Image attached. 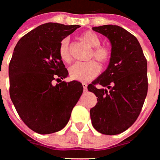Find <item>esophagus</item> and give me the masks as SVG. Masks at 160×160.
<instances>
[{
	"instance_id": "34e87169",
	"label": "esophagus",
	"mask_w": 160,
	"mask_h": 160,
	"mask_svg": "<svg viewBox=\"0 0 160 160\" xmlns=\"http://www.w3.org/2000/svg\"><path fill=\"white\" fill-rule=\"evenodd\" d=\"M82 87H83V89H84V91H86V90H87V87H88V84H87V83H85V82H83V83H82Z\"/></svg>"
}]
</instances>
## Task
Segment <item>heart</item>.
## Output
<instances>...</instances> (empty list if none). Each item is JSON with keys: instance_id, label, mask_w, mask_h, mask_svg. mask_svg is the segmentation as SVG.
I'll return each instance as SVG.
<instances>
[{"instance_id": "1", "label": "heart", "mask_w": 160, "mask_h": 160, "mask_svg": "<svg viewBox=\"0 0 160 160\" xmlns=\"http://www.w3.org/2000/svg\"><path fill=\"white\" fill-rule=\"evenodd\" d=\"M81 38L86 44L94 48L91 56L94 57L100 63H106L110 58L109 51L105 47H101V39L98 35L92 31L84 32ZM59 55L61 59L65 63L71 61V54L70 51V43L68 38L62 40L59 46ZM100 72V66L95 61L88 63H77L70 68V76L72 79L80 82H88L95 78Z\"/></svg>"}]
</instances>
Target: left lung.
<instances>
[{"mask_svg":"<svg viewBox=\"0 0 160 160\" xmlns=\"http://www.w3.org/2000/svg\"><path fill=\"white\" fill-rule=\"evenodd\" d=\"M92 29L108 38L111 55L106 71L88 86L97 97L89 112L91 122L101 133L119 134L134 123L143 107L148 88L147 59L138 39L124 28L104 25Z\"/></svg>","mask_w":160,"mask_h":160,"instance_id":"8db88e82","label":"left lung"}]
</instances>
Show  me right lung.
Masks as SVG:
<instances>
[{
  "label": "right lung",
  "mask_w": 160,
  "mask_h": 160,
  "mask_svg": "<svg viewBox=\"0 0 160 160\" xmlns=\"http://www.w3.org/2000/svg\"><path fill=\"white\" fill-rule=\"evenodd\" d=\"M78 28L43 24L13 49L8 67L10 97L24 123L40 134L64 128L83 90L78 81H62L69 73L59 55L62 40ZM55 79L60 83L53 86Z\"/></svg>",
  "instance_id": "obj_1"
}]
</instances>
